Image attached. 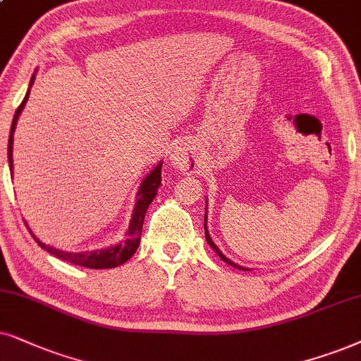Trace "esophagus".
<instances>
[{
    "label": "esophagus",
    "instance_id": "obj_1",
    "mask_svg": "<svg viewBox=\"0 0 361 361\" xmlns=\"http://www.w3.org/2000/svg\"><path fill=\"white\" fill-rule=\"evenodd\" d=\"M171 163L178 171L193 173L196 170V154L190 145H180L171 153Z\"/></svg>",
    "mask_w": 361,
    "mask_h": 361
}]
</instances>
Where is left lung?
Listing matches in <instances>:
<instances>
[{"label":"left lung","instance_id":"1","mask_svg":"<svg viewBox=\"0 0 361 361\" xmlns=\"http://www.w3.org/2000/svg\"><path fill=\"white\" fill-rule=\"evenodd\" d=\"M204 236H207V241H208V245H209V246H212V248L214 250V252H216V253H218V257H220V258L223 259V262H225V263H228V264H231V267L238 268V270H245V268H243V267H240V264H236V263H233V262H230V259H228V258L225 257V255H223V253L220 252V250H218V246L213 243L212 236H209V233H208V230H207V214H204ZM245 271H246V270H245Z\"/></svg>","mask_w":361,"mask_h":361}]
</instances>
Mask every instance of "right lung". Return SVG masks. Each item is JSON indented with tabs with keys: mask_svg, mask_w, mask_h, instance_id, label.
<instances>
[{
	"mask_svg": "<svg viewBox=\"0 0 361 361\" xmlns=\"http://www.w3.org/2000/svg\"><path fill=\"white\" fill-rule=\"evenodd\" d=\"M33 81H35V75L31 76L30 88H31V85H33ZM28 97H30V90H28V93H26V97L21 102L20 106H18L16 113H15V118H13V123H11L10 140H8V161H10L11 173H13V154H11L13 153V133H15L18 116H20L21 109H23V106H25V103L28 102ZM159 185H161V163H159V165L154 168V170L149 173L147 178H145L143 183H141V188H140V193H138L140 198H138V202H136L133 220H131V223H130V230H128V240L125 241V243H120V245L113 246V248H108V250H102V252L68 253V252H61V250L51 248V246H47L44 243H41V241L36 238L35 235H33V238L36 240V243H38L43 250H47L48 253H51L56 258L65 259V262H70L73 264H80V267L93 268V270H104V268L120 267V264L128 262V259L133 257L136 250H138V245H140V240H141V228H143V221H145V213H147L149 203H152L154 196H157V191H158Z\"/></svg>",
	"mask_w": 361,
	"mask_h": 361,
	"instance_id": "right-lung-1",
	"label": "right lung"
}]
</instances>
